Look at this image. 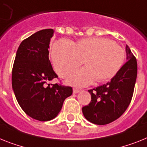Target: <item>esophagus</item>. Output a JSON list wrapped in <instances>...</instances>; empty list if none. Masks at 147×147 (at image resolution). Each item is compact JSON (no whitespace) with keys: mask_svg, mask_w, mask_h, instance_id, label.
Segmentation results:
<instances>
[{"mask_svg":"<svg viewBox=\"0 0 147 147\" xmlns=\"http://www.w3.org/2000/svg\"><path fill=\"white\" fill-rule=\"evenodd\" d=\"M80 92L79 89H77V88L73 89V93H78V92Z\"/></svg>","mask_w":147,"mask_h":147,"instance_id":"1","label":"esophagus"}]
</instances>
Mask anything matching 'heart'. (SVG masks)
I'll use <instances>...</instances> for the list:
<instances>
[{"label": "heart", "mask_w": 147, "mask_h": 147, "mask_svg": "<svg viewBox=\"0 0 147 147\" xmlns=\"http://www.w3.org/2000/svg\"><path fill=\"white\" fill-rule=\"evenodd\" d=\"M53 65L59 76L66 78L84 64L68 78L71 84L84 87L97 81L111 79L119 72L125 62L124 49L105 38H87L74 45L68 39H60L51 51Z\"/></svg>", "instance_id": "1"}]
</instances>
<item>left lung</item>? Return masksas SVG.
<instances>
[{
	"mask_svg": "<svg viewBox=\"0 0 147 147\" xmlns=\"http://www.w3.org/2000/svg\"><path fill=\"white\" fill-rule=\"evenodd\" d=\"M125 63L117 75L105 84L89 90L91 102L82 108L84 117L96 125H106L120 117L129 107L136 82L138 65L126 45Z\"/></svg>",
	"mask_w": 147,
	"mask_h": 147,
	"instance_id": "obj_1",
	"label": "left lung"
}]
</instances>
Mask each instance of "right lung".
<instances>
[{"mask_svg":"<svg viewBox=\"0 0 147 147\" xmlns=\"http://www.w3.org/2000/svg\"><path fill=\"white\" fill-rule=\"evenodd\" d=\"M53 34V29H44L23 40L12 71V86L18 103L26 114L39 121L56 117L64 100L72 94L71 87L49 84L58 77L49 57Z\"/></svg>","mask_w":147,"mask_h":147,"instance_id":"add662e5","label":"right lung"}]
</instances>
